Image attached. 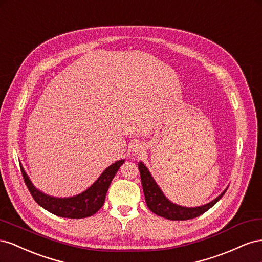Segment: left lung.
Here are the masks:
<instances>
[{
    "instance_id": "8db88e82",
    "label": "left lung",
    "mask_w": 262,
    "mask_h": 262,
    "mask_svg": "<svg viewBox=\"0 0 262 262\" xmlns=\"http://www.w3.org/2000/svg\"><path fill=\"white\" fill-rule=\"evenodd\" d=\"M138 169L140 172L141 184H143L145 200L149 210L158 216H161V217L171 221H186L198 217V216L204 214L206 211L210 210L216 202L222 199V196L227 191L225 190L220 196H217L214 201L203 206L183 207L171 203V202L163 195V193L159 189V186L157 185L150 172H149L143 162L138 163Z\"/></svg>"
}]
</instances>
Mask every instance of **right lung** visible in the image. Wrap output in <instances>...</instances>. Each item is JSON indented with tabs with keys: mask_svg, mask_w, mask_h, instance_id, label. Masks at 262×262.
<instances>
[{
	"mask_svg": "<svg viewBox=\"0 0 262 262\" xmlns=\"http://www.w3.org/2000/svg\"><path fill=\"white\" fill-rule=\"evenodd\" d=\"M124 162L125 160L116 161L104 170L101 177L86 191L82 192L79 195L67 199H58L46 195L35 188L28 179L23 167H20V171L33 199L45 210L57 216H60V217L84 219L94 215L103 206L108 186L115 177L117 170Z\"/></svg>",
	"mask_w": 262,
	"mask_h": 262,
	"instance_id": "add662e5",
	"label": "right lung"
}]
</instances>
